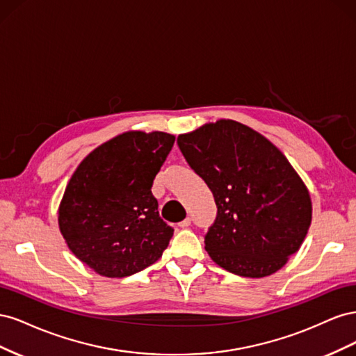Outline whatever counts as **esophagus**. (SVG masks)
<instances>
[{
  "label": "esophagus",
  "mask_w": 356,
  "mask_h": 356,
  "mask_svg": "<svg viewBox=\"0 0 356 356\" xmlns=\"http://www.w3.org/2000/svg\"><path fill=\"white\" fill-rule=\"evenodd\" d=\"M190 225H191V218L190 217H187L184 221L179 222V227L181 229H187V227H190Z\"/></svg>",
  "instance_id": "1"
}]
</instances>
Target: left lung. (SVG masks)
Masks as SVG:
<instances>
[{"label":"left lung","instance_id":"1","mask_svg":"<svg viewBox=\"0 0 356 356\" xmlns=\"http://www.w3.org/2000/svg\"><path fill=\"white\" fill-rule=\"evenodd\" d=\"M178 145L217 204L204 236L213 263L245 277L282 268L306 238L312 200L281 149L229 118L179 135Z\"/></svg>","mask_w":356,"mask_h":356}]
</instances>
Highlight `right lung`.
I'll use <instances>...</instances> for the list:
<instances>
[{
  "label": "right lung",
  "mask_w": 356,
  "mask_h": 356,
  "mask_svg": "<svg viewBox=\"0 0 356 356\" xmlns=\"http://www.w3.org/2000/svg\"><path fill=\"white\" fill-rule=\"evenodd\" d=\"M175 136L129 131L95 148L74 170L58 222L71 252L105 277L156 263L174 229L159 217L153 181Z\"/></svg>",
  "instance_id": "add662e5"
}]
</instances>
